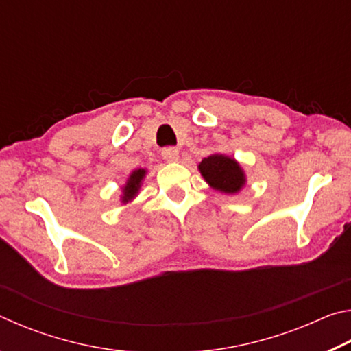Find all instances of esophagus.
I'll use <instances>...</instances> for the list:
<instances>
[{
	"instance_id": "34e87169",
	"label": "esophagus",
	"mask_w": 351,
	"mask_h": 351,
	"mask_svg": "<svg viewBox=\"0 0 351 351\" xmlns=\"http://www.w3.org/2000/svg\"><path fill=\"white\" fill-rule=\"evenodd\" d=\"M180 156V150L176 147H165L162 150V158L165 161H176Z\"/></svg>"
}]
</instances>
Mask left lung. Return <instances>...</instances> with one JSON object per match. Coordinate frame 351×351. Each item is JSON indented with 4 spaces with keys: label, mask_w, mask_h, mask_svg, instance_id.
Returning a JSON list of instances; mask_svg holds the SVG:
<instances>
[{
    "label": "left lung",
    "mask_w": 351,
    "mask_h": 351,
    "mask_svg": "<svg viewBox=\"0 0 351 351\" xmlns=\"http://www.w3.org/2000/svg\"><path fill=\"white\" fill-rule=\"evenodd\" d=\"M201 175L213 189L224 193H235L245 184V175L234 159L223 154H212L198 165Z\"/></svg>",
    "instance_id": "left-lung-1"
}]
</instances>
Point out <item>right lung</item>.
Listing matches in <instances>:
<instances>
[{"label":"right lung","instance_id":"1","mask_svg":"<svg viewBox=\"0 0 351 351\" xmlns=\"http://www.w3.org/2000/svg\"><path fill=\"white\" fill-rule=\"evenodd\" d=\"M144 175H145V170L139 169V170L133 171L132 176H130L127 186H125V189H123V197H122V199L125 201V203L132 199L136 193H138L141 181H142V178H144Z\"/></svg>","mask_w":351,"mask_h":351}]
</instances>
